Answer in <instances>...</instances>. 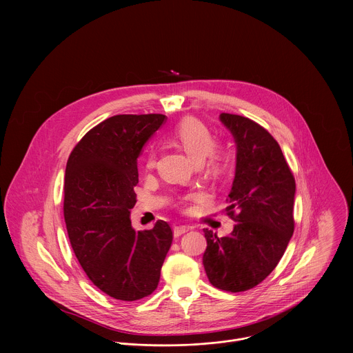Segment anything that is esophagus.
Masks as SVG:
<instances>
[{
    "mask_svg": "<svg viewBox=\"0 0 353 353\" xmlns=\"http://www.w3.org/2000/svg\"><path fill=\"white\" fill-rule=\"evenodd\" d=\"M189 230H190L189 225H175V227H174V236L178 238V236H181L182 234L188 232Z\"/></svg>",
    "mask_w": 353,
    "mask_h": 353,
    "instance_id": "esophagus-1",
    "label": "esophagus"
}]
</instances>
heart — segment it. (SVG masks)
<instances>
[{
	"label": "heart",
	"instance_id": "b5f03b06",
	"mask_svg": "<svg viewBox=\"0 0 353 353\" xmlns=\"http://www.w3.org/2000/svg\"><path fill=\"white\" fill-rule=\"evenodd\" d=\"M174 140L196 161L203 160L209 172H221L228 163V152L214 145V137L201 121L188 117L183 118L172 132ZM154 164V153L152 150L147 153L145 165L148 168Z\"/></svg>",
	"mask_w": 353,
	"mask_h": 353
}]
</instances>
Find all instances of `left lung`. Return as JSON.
<instances>
[{
    "instance_id": "8db88e82",
    "label": "left lung",
    "mask_w": 353,
    "mask_h": 353,
    "mask_svg": "<svg viewBox=\"0 0 353 353\" xmlns=\"http://www.w3.org/2000/svg\"><path fill=\"white\" fill-rule=\"evenodd\" d=\"M236 144V168L227 214L236 221L219 238L203 230L202 263L210 284L242 292L262 283L277 266L294 234L295 178L279 143L261 125L235 114H220Z\"/></svg>"
}]
</instances>
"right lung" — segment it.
<instances>
[{
  "mask_svg": "<svg viewBox=\"0 0 353 353\" xmlns=\"http://www.w3.org/2000/svg\"><path fill=\"white\" fill-rule=\"evenodd\" d=\"M163 114H122L92 128L70 153L63 188V217L74 255L105 295L125 302L157 288L172 243L168 223L136 232L137 157L163 125Z\"/></svg>",
  "mask_w": 353,
  "mask_h": 353,
  "instance_id": "add662e5",
  "label": "right lung"
}]
</instances>
